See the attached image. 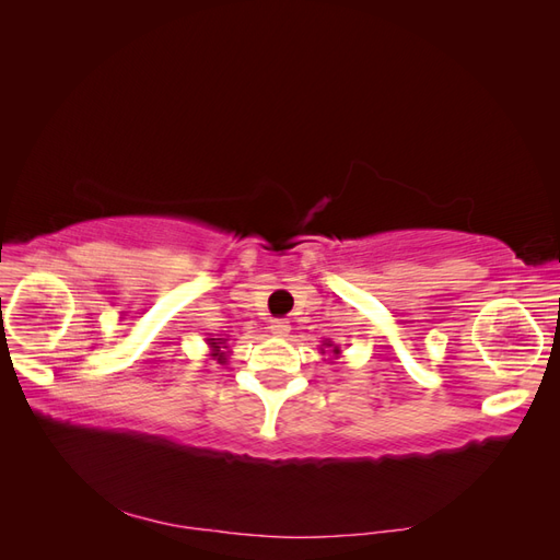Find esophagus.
I'll use <instances>...</instances> for the list:
<instances>
[{"mask_svg": "<svg viewBox=\"0 0 560 560\" xmlns=\"http://www.w3.org/2000/svg\"><path fill=\"white\" fill-rule=\"evenodd\" d=\"M290 322H284V319H276V322H270V334L273 336H287L290 334Z\"/></svg>", "mask_w": 560, "mask_h": 560, "instance_id": "1", "label": "esophagus"}]
</instances>
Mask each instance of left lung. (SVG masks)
I'll use <instances>...</instances> for the list:
<instances>
[{"instance_id":"8db88e82","label":"left lung","mask_w":560,"mask_h":560,"mask_svg":"<svg viewBox=\"0 0 560 560\" xmlns=\"http://www.w3.org/2000/svg\"><path fill=\"white\" fill-rule=\"evenodd\" d=\"M325 346L329 348V352H331V354H341V350H338V346H334L331 341H325ZM322 352H325V350H322Z\"/></svg>"}]
</instances>
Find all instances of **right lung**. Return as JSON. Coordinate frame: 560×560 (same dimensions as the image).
I'll use <instances>...</instances> for the list:
<instances>
[{
	"instance_id": "obj_1",
	"label": "right lung",
	"mask_w": 560,
	"mask_h": 560,
	"mask_svg": "<svg viewBox=\"0 0 560 560\" xmlns=\"http://www.w3.org/2000/svg\"><path fill=\"white\" fill-rule=\"evenodd\" d=\"M226 341L229 338H208V346L212 348V360H217L219 364H226V360H229V346H226Z\"/></svg>"
}]
</instances>
